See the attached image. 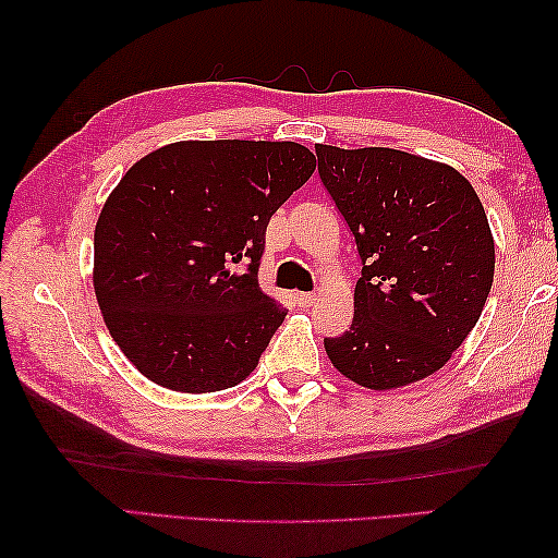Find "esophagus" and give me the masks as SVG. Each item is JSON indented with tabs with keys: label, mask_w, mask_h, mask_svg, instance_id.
<instances>
[{
	"label": "esophagus",
	"mask_w": 558,
	"mask_h": 558,
	"mask_svg": "<svg viewBox=\"0 0 558 558\" xmlns=\"http://www.w3.org/2000/svg\"><path fill=\"white\" fill-rule=\"evenodd\" d=\"M294 302H298L300 306H312V304H316V294L314 292H298L294 294Z\"/></svg>",
	"instance_id": "obj_1"
}]
</instances>
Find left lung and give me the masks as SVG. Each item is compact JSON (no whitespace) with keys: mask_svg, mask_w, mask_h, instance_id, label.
<instances>
[{"mask_svg":"<svg viewBox=\"0 0 558 558\" xmlns=\"http://www.w3.org/2000/svg\"><path fill=\"white\" fill-rule=\"evenodd\" d=\"M318 174L357 242L352 326L324 348L372 390L400 388L450 360L494 282V236L472 184L450 165L396 148L316 146Z\"/></svg>","mask_w":558,"mask_h":558,"instance_id":"1","label":"left lung"}]
</instances>
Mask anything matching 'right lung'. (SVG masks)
Here are the masks:
<instances>
[{
  "label": "right lung",
  "instance_id": "obj_1",
  "mask_svg": "<svg viewBox=\"0 0 558 558\" xmlns=\"http://www.w3.org/2000/svg\"><path fill=\"white\" fill-rule=\"evenodd\" d=\"M314 170L294 141H177L112 189L93 288L110 336L153 384L216 393L256 369L288 314L258 288L268 220Z\"/></svg>",
  "mask_w": 558,
  "mask_h": 558
}]
</instances>
